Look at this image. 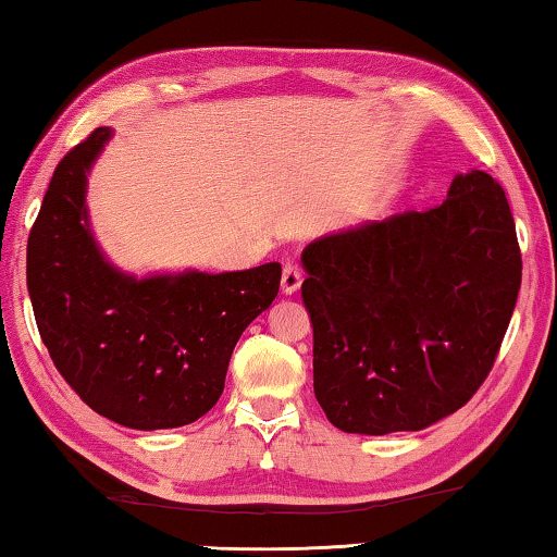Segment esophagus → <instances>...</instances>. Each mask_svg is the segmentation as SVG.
Listing matches in <instances>:
<instances>
[{"label":"esophagus","mask_w":557,"mask_h":557,"mask_svg":"<svg viewBox=\"0 0 557 557\" xmlns=\"http://www.w3.org/2000/svg\"><path fill=\"white\" fill-rule=\"evenodd\" d=\"M282 295H295V292L301 287V272L295 268V265H285V270H282Z\"/></svg>","instance_id":"1"}]
</instances>
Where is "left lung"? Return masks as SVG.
Returning a JSON list of instances; mask_svg holds the SVG:
<instances>
[{
  "label": "left lung",
  "mask_w": 557,
  "mask_h": 557,
  "mask_svg": "<svg viewBox=\"0 0 557 557\" xmlns=\"http://www.w3.org/2000/svg\"><path fill=\"white\" fill-rule=\"evenodd\" d=\"M314 395L356 435L435 425L492 371L521 289L504 188L455 174L428 211L326 233L301 250Z\"/></svg>",
  "instance_id": "1"
}]
</instances>
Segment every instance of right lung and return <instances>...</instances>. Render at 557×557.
<instances>
[{
	"label": "right lung",
	"instance_id": "obj_1",
	"mask_svg": "<svg viewBox=\"0 0 557 557\" xmlns=\"http://www.w3.org/2000/svg\"><path fill=\"white\" fill-rule=\"evenodd\" d=\"M110 139L98 127L55 166L26 245V287L55 369L83 403L132 430L182 428L219 403L233 348L277 297L282 268H117L86 201Z\"/></svg>",
	"mask_w": 557,
	"mask_h": 557
}]
</instances>
